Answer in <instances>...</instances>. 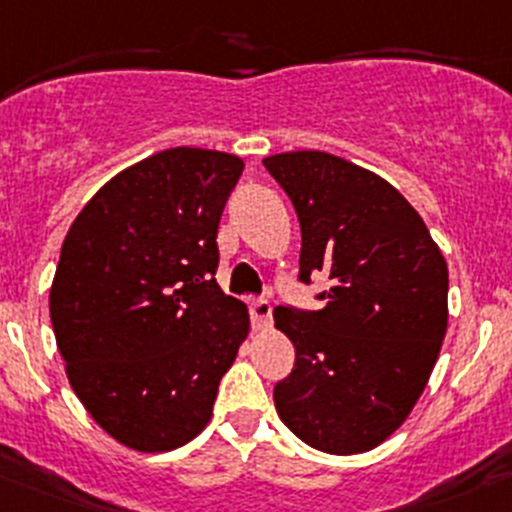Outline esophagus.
Returning a JSON list of instances; mask_svg holds the SVG:
<instances>
[{
    "instance_id": "obj_1",
    "label": "esophagus",
    "mask_w": 512,
    "mask_h": 512,
    "mask_svg": "<svg viewBox=\"0 0 512 512\" xmlns=\"http://www.w3.org/2000/svg\"><path fill=\"white\" fill-rule=\"evenodd\" d=\"M248 311H251V321H253V329H259V332H266L271 326V304L266 299H253L248 304Z\"/></svg>"
}]
</instances>
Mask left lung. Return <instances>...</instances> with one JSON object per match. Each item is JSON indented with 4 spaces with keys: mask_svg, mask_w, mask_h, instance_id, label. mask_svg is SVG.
Returning a JSON list of instances; mask_svg holds the SVG:
<instances>
[{
    "mask_svg": "<svg viewBox=\"0 0 512 512\" xmlns=\"http://www.w3.org/2000/svg\"><path fill=\"white\" fill-rule=\"evenodd\" d=\"M301 223L299 279H332L301 311L276 306L296 349L276 412L306 445L357 455L382 445L420 399L447 332V264L420 213L372 170L321 150L264 158Z\"/></svg>",
    "mask_w": 512,
    "mask_h": 512,
    "instance_id": "left-lung-1",
    "label": "left lung"
}]
</instances>
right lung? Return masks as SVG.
<instances>
[{
  "instance_id": "obj_1",
  "label": "right lung",
  "mask_w": 512,
  "mask_h": 512,
  "mask_svg": "<svg viewBox=\"0 0 512 512\" xmlns=\"http://www.w3.org/2000/svg\"><path fill=\"white\" fill-rule=\"evenodd\" d=\"M243 160L170 148L107 180L67 231L50 319L92 420L138 452L191 442L248 337L216 284L218 221Z\"/></svg>"
}]
</instances>
